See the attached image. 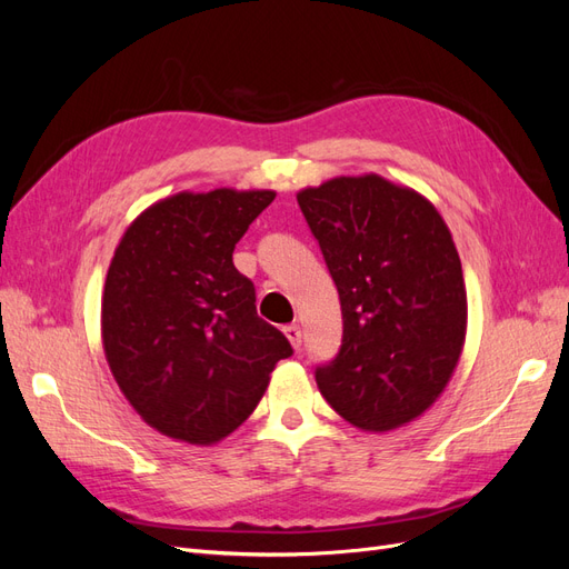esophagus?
Instances as JSON below:
<instances>
[{
	"instance_id": "1",
	"label": "esophagus",
	"mask_w": 569,
	"mask_h": 569,
	"mask_svg": "<svg viewBox=\"0 0 569 569\" xmlns=\"http://www.w3.org/2000/svg\"><path fill=\"white\" fill-rule=\"evenodd\" d=\"M282 332H284V337L289 339L291 347L301 349V327H299V325H284Z\"/></svg>"
}]
</instances>
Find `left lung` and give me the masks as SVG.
Returning <instances> with one entry per match:
<instances>
[{"mask_svg":"<svg viewBox=\"0 0 569 569\" xmlns=\"http://www.w3.org/2000/svg\"><path fill=\"white\" fill-rule=\"evenodd\" d=\"M297 201L343 318L318 389L353 427L391 432L432 408L465 347L468 291L451 230L418 189L377 173L303 187Z\"/></svg>","mask_w":569,"mask_h":569,"instance_id":"left-lung-1","label":"left lung"}]
</instances>
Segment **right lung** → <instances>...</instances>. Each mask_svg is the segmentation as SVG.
Returning <instances> with one entry per match:
<instances>
[{
    "instance_id": "1",
    "label": "right lung",
    "mask_w": 569,
    "mask_h": 569,
    "mask_svg": "<svg viewBox=\"0 0 569 569\" xmlns=\"http://www.w3.org/2000/svg\"><path fill=\"white\" fill-rule=\"evenodd\" d=\"M272 199V189H184L151 203L120 237L101 291V347L118 389L163 437L222 441L291 356L232 263Z\"/></svg>"
}]
</instances>
